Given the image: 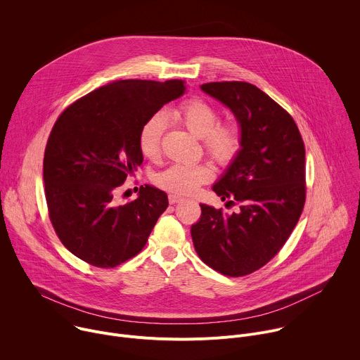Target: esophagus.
<instances>
[{
	"label": "esophagus",
	"instance_id": "obj_1",
	"mask_svg": "<svg viewBox=\"0 0 360 360\" xmlns=\"http://www.w3.org/2000/svg\"><path fill=\"white\" fill-rule=\"evenodd\" d=\"M168 199H169V203H171V205H175V203H179V202H182V200H184V198H182V196L175 195V193H169Z\"/></svg>",
	"mask_w": 360,
	"mask_h": 360
}]
</instances>
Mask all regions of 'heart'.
Returning a JSON list of instances; mask_svg holds the SVG:
<instances>
[{"mask_svg": "<svg viewBox=\"0 0 360 360\" xmlns=\"http://www.w3.org/2000/svg\"><path fill=\"white\" fill-rule=\"evenodd\" d=\"M172 117L186 127L192 134L202 136L205 152L221 167L231 165L242 150L243 135L236 120H221L218 108L212 102L192 96L184 99L172 110ZM167 128V118L162 112L150 115L141 127L138 146L148 160H157L161 152V141ZM214 171L207 164L185 165L175 164L160 172L155 182L160 188L178 195H188L200 185L211 181Z\"/></svg>", "mask_w": 360, "mask_h": 360, "instance_id": "1", "label": "heart"}]
</instances>
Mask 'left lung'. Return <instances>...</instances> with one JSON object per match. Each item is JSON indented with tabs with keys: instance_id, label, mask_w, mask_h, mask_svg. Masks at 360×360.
Returning a JSON list of instances; mask_svg holds the SVG:
<instances>
[{
	"instance_id": "left-lung-1",
	"label": "left lung",
	"mask_w": 360,
	"mask_h": 360,
	"mask_svg": "<svg viewBox=\"0 0 360 360\" xmlns=\"http://www.w3.org/2000/svg\"><path fill=\"white\" fill-rule=\"evenodd\" d=\"M200 88L232 110L243 146L214 191L235 214L200 203L192 225L195 250L217 272L239 278L265 266L296 226L306 200L304 143L292 115L249 82H208Z\"/></svg>"
}]
</instances>
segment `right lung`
I'll return each instance as SVG.
<instances>
[{
	"mask_svg": "<svg viewBox=\"0 0 360 360\" xmlns=\"http://www.w3.org/2000/svg\"><path fill=\"white\" fill-rule=\"evenodd\" d=\"M185 91V81L122 79L68 105L44 153L48 215L63 245L96 268H115L138 255L168 208L164 191L145 185L118 203L127 176L142 165V124Z\"/></svg>",
	"mask_w": 360,
	"mask_h": 360,
	"instance_id": "right-lung-1",
	"label": "right lung"
}]
</instances>
